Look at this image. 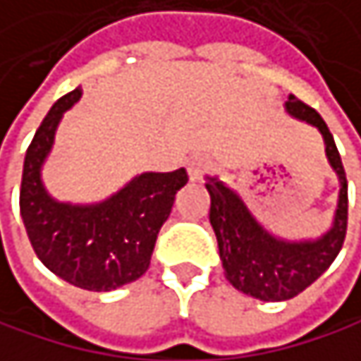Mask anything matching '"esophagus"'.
Instances as JSON below:
<instances>
[{
	"instance_id": "1",
	"label": "esophagus",
	"mask_w": 361,
	"mask_h": 361,
	"mask_svg": "<svg viewBox=\"0 0 361 361\" xmlns=\"http://www.w3.org/2000/svg\"><path fill=\"white\" fill-rule=\"evenodd\" d=\"M207 169H209V160L205 156H192L188 160V175H190V179H201Z\"/></svg>"
}]
</instances>
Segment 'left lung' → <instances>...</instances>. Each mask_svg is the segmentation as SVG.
<instances>
[{"label":"left lung","mask_w":361,"mask_h":361,"mask_svg":"<svg viewBox=\"0 0 361 361\" xmlns=\"http://www.w3.org/2000/svg\"><path fill=\"white\" fill-rule=\"evenodd\" d=\"M283 109L319 130L328 164L338 179V201L326 233L311 239L277 237L254 216L241 195L226 186L218 175H207L205 184L212 197L209 222L218 239L226 279L239 292L264 302L290 300L307 290L334 262L347 233V177L328 124L315 109L292 94L283 103Z\"/></svg>","instance_id":"left-lung-1"}]
</instances>
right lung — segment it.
Wrapping results in <instances>:
<instances>
[{
  "label": "right lung",
  "mask_w": 361,
  "mask_h": 361,
  "mask_svg": "<svg viewBox=\"0 0 361 361\" xmlns=\"http://www.w3.org/2000/svg\"><path fill=\"white\" fill-rule=\"evenodd\" d=\"M80 99V86L61 97L25 154L20 218L37 258L50 273L88 292H109L147 271L158 231L171 214L177 190L188 184V173L145 171L103 201H56L44 186L42 171L65 111Z\"/></svg>",
  "instance_id": "add662e5"
}]
</instances>
